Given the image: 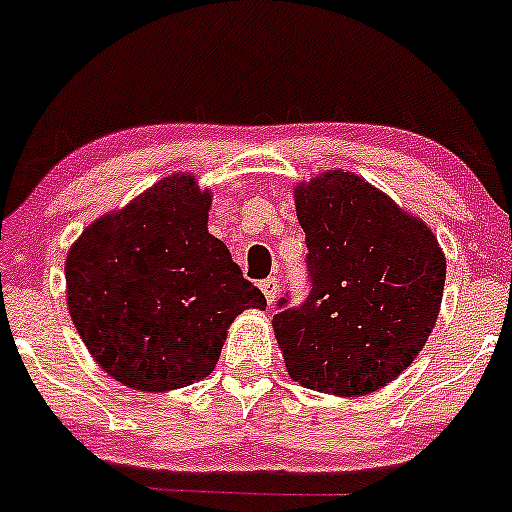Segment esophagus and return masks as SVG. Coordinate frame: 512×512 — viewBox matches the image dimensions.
Returning a JSON list of instances; mask_svg holds the SVG:
<instances>
[{
  "mask_svg": "<svg viewBox=\"0 0 512 512\" xmlns=\"http://www.w3.org/2000/svg\"><path fill=\"white\" fill-rule=\"evenodd\" d=\"M260 289L264 293V298H267V303H272L274 298H276V291H279V286H276V279H272V276H269V279L262 281Z\"/></svg>",
  "mask_w": 512,
  "mask_h": 512,
  "instance_id": "esophagus-1",
  "label": "esophagus"
}]
</instances>
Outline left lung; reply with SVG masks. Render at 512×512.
I'll use <instances>...</instances> for the list:
<instances>
[{
    "instance_id": "8db88e82",
    "label": "left lung",
    "mask_w": 512,
    "mask_h": 512,
    "mask_svg": "<svg viewBox=\"0 0 512 512\" xmlns=\"http://www.w3.org/2000/svg\"><path fill=\"white\" fill-rule=\"evenodd\" d=\"M305 233L303 303L276 301L272 320L296 383L356 397L411 366L438 320L445 257L414 216L358 175L330 173L296 190Z\"/></svg>"
}]
</instances>
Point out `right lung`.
I'll list each match as a JSON object with an SVG mask.
<instances>
[{"label": "right lung", "instance_id": "right-lung-1", "mask_svg": "<svg viewBox=\"0 0 512 512\" xmlns=\"http://www.w3.org/2000/svg\"><path fill=\"white\" fill-rule=\"evenodd\" d=\"M209 204L195 178L173 175L88 226L69 250V315L122 385L163 392L207 378L236 315L267 305L207 231Z\"/></svg>", "mask_w": 512, "mask_h": 512}]
</instances>
